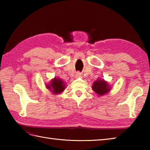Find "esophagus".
I'll list each match as a JSON object with an SVG mask.
<instances>
[{
	"instance_id": "34e87169",
	"label": "esophagus",
	"mask_w": 150,
	"mask_h": 150,
	"mask_svg": "<svg viewBox=\"0 0 150 150\" xmlns=\"http://www.w3.org/2000/svg\"><path fill=\"white\" fill-rule=\"evenodd\" d=\"M81 76V73L78 71V72H77V73H75V78H79V77H80Z\"/></svg>"
}]
</instances>
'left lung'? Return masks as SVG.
Here are the masks:
<instances>
[{
    "instance_id": "8db88e82",
    "label": "left lung",
    "mask_w": 150,
    "mask_h": 150,
    "mask_svg": "<svg viewBox=\"0 0 150 150\" xmlns=\"http://www.w3.org/2000/svg\"><path fill=\"white\" fill-rule=\"evenodd\" d=\"M92 90L95 92V93L102 96V95L108 93L111 90V87L108 84V82L105 81L104 79L98 78L93 82V84L92 86Z\"/></svg>"
}]
</instances>
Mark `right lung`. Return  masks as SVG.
<instances>
[{
	"label": "right lung",
	"mask_w": 150,
	"mask_h": 150,
	"mask_svg": "<svg viewBox=\"0 0 150 150\" xmlns=\"http://www.w3.org/2000/svg\"><path fill=\"white\" fill-rule=\"evenodd\" d=\"M46 88L54 94H59L64 90L65 83L59 77H55L51 81L50 84H46Z\"/></svg>",
	"instance_id": "obj_1"
}]
</instances>
